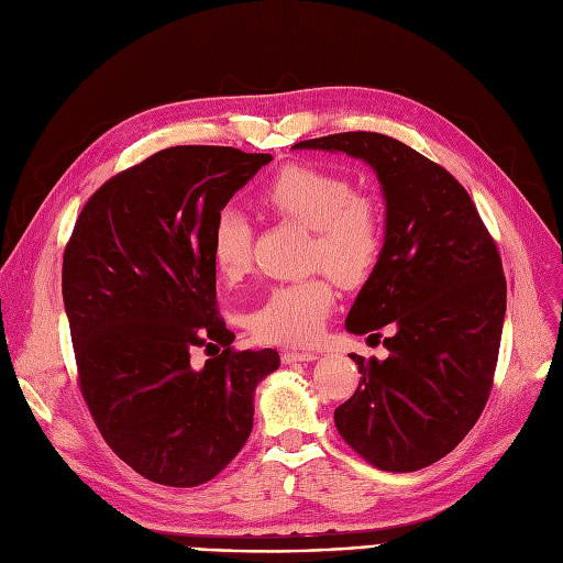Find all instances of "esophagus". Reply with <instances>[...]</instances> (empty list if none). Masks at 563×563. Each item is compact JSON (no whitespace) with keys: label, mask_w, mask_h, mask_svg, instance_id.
<instances>
[{"label":"esophagus","mask_w":563,"mask_h":563,"mask_svg":"<svg viewBox=\"0 0 563 563\" xmlns=\"http://www.w3.org/2000/svg\"><path fill=\"white\" fill-rule=\"evenodd\" d=\"M313 360H318V352H310V350H285L283 352V364L313 362Z\"/></svg>","instance_id":"obj_1"}]
</instances>
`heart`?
I'll return each instance as SVG.
<instances>
[{
	"label": "heart",
	"instance_id": "b5f03b06",
	"mask_svg": "<svg viewBox=\"0 0 563 563\" xmlns=\"http://www.w3.org/2000/svg\"><path fill=\"white\" fill-rule=\"evenodd\" d=\"M262 201L313 232L310 262L345 285L362 283L378 262L383 222L378 208L357 197L347 178L316 166H287L262 187ZM253 227L239 206H224L213 227V262L224 278H239L250 264ZM327 278L274 285L253 313L255 336L266 343L310 345L334 308Z\"/></svg>",
	"mask_w": 563,
	"mask_h": 563
}]
</instances>
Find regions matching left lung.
I'll return each mask as SVG.
<instances>
[{"mask_svg":"<svg viewBox=\"0 0 563 563\" xmlns=\"http://www.w3.org/2000/svg\"><path fill=\"white\" fill-rule=\"evenodd\" d=\"M292 148L345 153L378 176L385 241L345 329L378 339L389 324V357L350 355L362 378L334 422L373 466L424 468L464 441L489 397L506 318L496 243L456 178L397 139L343 132Z\"/></svg>","mask_w":563,"mask_h":563,"instance_id":"8db88e82","label":"left lung"}]
</instances>
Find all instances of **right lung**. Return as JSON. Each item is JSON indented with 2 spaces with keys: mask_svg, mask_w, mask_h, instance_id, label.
I'll use <instances>...</instances> for the list:
<instances>
[{
  "mask_svg": "<svg viewBox=\"0 0 563 563\" xmlns=\"http://www.w3.org/2000/svg\"><path fill=\"white\" fill-rule=\"evenodd\" d=\"M271 159L224 145L159 151L99 187L65 250L82 399L103 441L153 483L216 477L253 431L257 385L280 366L271 347H229L213 262L218 213ZM195 346L212 355L201 367Z\"/></svg>",
  "mask_w": 563,
  "mask_h": 563,
  "instance_id": "right-lung-1",
  "label": "right lung"
}]
</instances>
